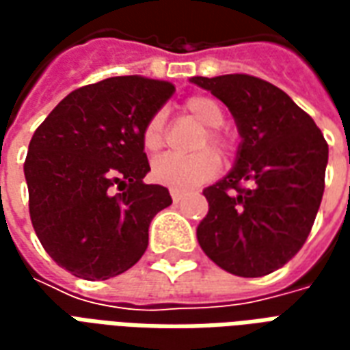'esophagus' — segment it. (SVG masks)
<instances>
[{"instance_id": "34e87169", "label": "esophagus", "mask_w": 350, "mask_h": 350, "mask_svg": "<svg viewBox=\"0 0 350 350\" xmlns=\"http://www.w3.org/2000/svg\"><path fill=\"white\" fill-rule=\"evenodd\" d=\"M170 195H172V200H174V204H178V202H182L183 197H185V195H183V193H180V191H172Z\"/></svg>"}]
</instances>
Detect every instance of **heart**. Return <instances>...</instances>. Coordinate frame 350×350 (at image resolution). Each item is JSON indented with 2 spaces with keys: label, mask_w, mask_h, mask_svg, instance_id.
Here are the masks:
<instances>
[{
  "label": "heart",
  "mask_w": 350,
  "mask_h": 350,
  "mask_svg": "<svg viewBox=\"0 0 350 350\" xmlns=\"http://www.w3.org/2000/svg\"><path fill=\"white\" fill-rule=\"evenodd\" d=\"M183 110L200 125H204V135L198 140L197 148L202 150L206 146H212L217 152H227L228 138L217 127L225 122V112L219 100L210 95H193L183 103ZM142 142L148 152H157L165 142V112L159 110L148 120L142 131ZM221 168L219 157L212 150H202L195 155H174L167 153L153 161L152 178L168 189L191 191L210 182L217 176Z\"/></svg>",
  "instance_id": "b5f03b06"
}]
</instances>
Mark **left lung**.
<instances>
[{"label": "left lung", "instance_id": "1", "mask_svg": "<svg viewBox=\"0 0 350 350\" xmlns=\"http://www.w3.org/2000/svg\"><path fill=\"white\" fill-rule=\"evenodd\" d=\"M234 116L242 144L232 170L204 189L200 247L223 270L260 278L308 240L324 193L328 144L283 90L251 75L193 77Z\"/></svg>", "mask_w": 350, "mask_h": 350}]
</instances>
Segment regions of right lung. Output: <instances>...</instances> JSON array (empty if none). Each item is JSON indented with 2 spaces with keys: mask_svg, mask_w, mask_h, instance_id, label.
Returning a JSON list of instances; mask_svg holds the SVG:
<instances>
[{
  "mask_svg": "<svg viewBox=\"0 0 350 350\" xmlns=\"http://www.w3.org/2000/svg\"><path fill=\"white\" fill-rule=\"evenodd\" d=\"M174 86L112 77L71 92L37 127L24 174L35 234L57 266L97 281L140 260L155 213L172 204L148 185L146 123Z\"/></svg>",
  "mask_w": 350,
  "mask_h": 350,
  "instance_id": "obj_1",
  "label": "right lung"
}]
</instances>
